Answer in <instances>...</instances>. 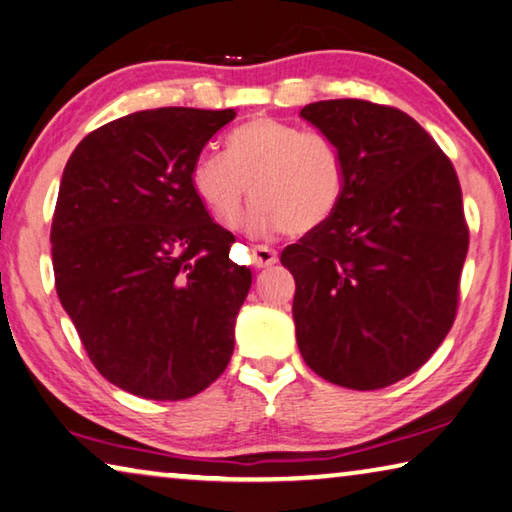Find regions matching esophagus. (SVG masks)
Instances as JSON below:
<instances>
[{
	"label": "esophagus",
	"instance_id": "obj_1",
	"mask_svg": "<svg viewBox=\"0 0 512 512\" xmlns=\"http://www.w3.org/2000/svg\"><path fill=\"white\" fill-rule=\"evenodd\" d=\"M278 262V253L269 246H253V264L255 269H269Z\"/></svg>",
	"mask_w": 512,
	"mask_h": 512
}]
</instances>
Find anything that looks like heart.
Here are the masks:
<instances>
[{
  "mask_svg": "<svg viewBox=\"0 0 512 512\" xmlns=\"http://www.w3.org/2000/svg\"><path fill=\"white\" fill-rule=\"evenodd\" d=\"M251 188H247V183ZM195 195L223 225H234L248 195L255 234H310L338 211L347 186L333 137L276 117H255L227 135L225 154L202 151L190 167Z\"/></svg>",
  "mask_w": 512,
  "mask_h": 512,
  "instance_id": "heart-1",
  "label": "heart"
}]
</instances>
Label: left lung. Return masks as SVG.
Returning a JSON list of instances; mask_svg holds the SVG:
<instances>
[{"label":"left lung","instance_id":"left-lung-1","mask_svg":"<svg viewBox=\"0 0 512 512\" xmlns=\"http://www.w3.org/2000/svg\"><path fill=\"white\" fill-rule=\"evenodd\" d=\"M301 117L338 144L347 186L329 223L280 255L296 342L319 377L375 391L421 368L455 322L469 248L460 181L402 110L338 98Z\"/></svg>","mask_w":512,"mask_h":512}]
</instances>
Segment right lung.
I'll list each match as a JSON object with an SVG mask.
<instances>
[{"label": "right lung", "mask_w": 512, "mask_h": 512, "mask_svg": "<svg viewBox=\"0 0 512 512\" xmlns=\"http://www.w3.org/2000/svg\"><path fill=\"white\" fill-rule=\"evenodd\" d=\"M234 110L158 108L96 128L68 158L52 216L59 301L91 363L147 400H186L234 352L253 273L195 195L190 167Z\"/></svg>", "instance_id": "add662e5"}]
</instances>
